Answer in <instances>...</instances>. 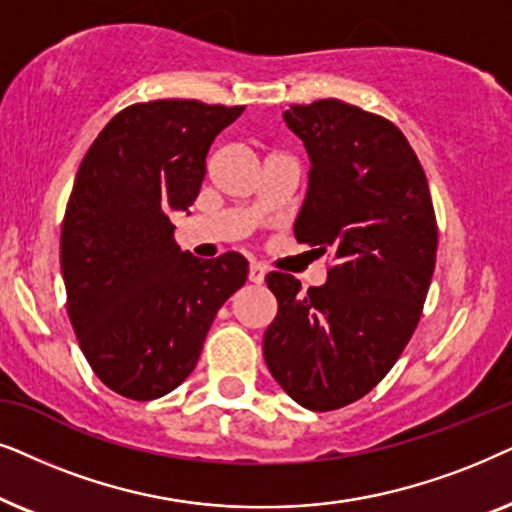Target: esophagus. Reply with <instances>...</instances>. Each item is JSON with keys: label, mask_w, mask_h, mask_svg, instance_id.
Instances as JSON below:
<instances>
[{"label": "esophagus", "mask_w": 512, "mask_h": 512, "mask_svg": "<svg viewBox=\"0 0 512 512\" xmlns=\"http://www.w3.org/2000/svg\"><path fill=\"white\" fill-rule=\"evenodd\" d=\"M264 276H267V269L262 267V264H250V271H248V281L250 283H264Z\"/></svg>", "instance_id": "esophagus-1"}]
</instances>
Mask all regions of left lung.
Instances as JSON below:
<instances>
[{
  "label": "left lung",
  "instance_id": "left-lung-1",
  "mask_svg": "<svg viewBox=\"0 0 512 512\" xmlns=\"http://www.w3.org/2000/svg\"><path fill=\"white\" fill-rule=\"evenodd\" d=\"M285 124L311 159L299 243L332 252L327 283L304 292L271 271L269 372L295 403L330 412L370 393L400 358L424 309L438 224L426 173L400 128L342 100L292 105Z\"/></svg>",
  "mask_w": 512,
  "mask_h": 512
}]
</instances>
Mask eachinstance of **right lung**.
I'll return each mask as SVG.
<instances>
[{
	"label": "right lung",
	"instance_id": "1",
	"mask_svg": "<svg viewBox=\"0 0 512 512\" xmlns=\"http://www.w3.org/2000/svg\"><path fill=\"white\" fill-rule=\"evenodd\" d=\"M245 107L152 100L121 109L81 161L60 234L67 313L98 379L131 400L196 367L220 306L248 278L238 252L199 260L173 238L213 140Z\"/></svg>",
	"mask_w": 512,
	"mask_h": 512
}]
</instances>
